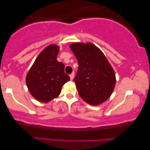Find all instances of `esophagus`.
<instances>
[{"instance_id":"1","label":"esophagus","mask_w":150,"mask_h":150,"mask_svg":"<svg viewBox=\"0 0 150 150\" xmlns=\"http://www.w3.org/2000/svg\"><path fill=\"white\" fill-rule=\"evenodd\" d=\"M69 77H70V79H71V81H72V80L74 79V72L71 73V74L69 75Z\"/></svg>"}]
</instances>
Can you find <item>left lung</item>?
<instances>
[{
	"label": "left lung",
	"mask_w": 150,
	"mask_h": 150,
	"mask_svg": "<svg viewBox=\"0 0 150 150\" xmlns=\"http://www.w3.org/2000/svg\"><path fill=\"white\" fill-rule=\"evenodd\" d=\"M69 47L79 65L74 79L79 96L91 105L103 103L111 95L116 83L111 65L104 53L91 43H73Z\"/></svg>",
	"instance_id": "8db88e82"
}]
</instances>
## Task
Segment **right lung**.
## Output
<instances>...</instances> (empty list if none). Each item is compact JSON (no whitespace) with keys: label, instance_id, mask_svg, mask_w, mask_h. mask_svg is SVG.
<instances>
[{"label":"right lung","instance_id":"1","mask_svg":"<svg viewBox=\"0 0 150 150\" xmlns=\"http://www.w3.org/2000/svg\"><path fill=\"white\" fill-rule=\"evenodd\" d=\"M59 51L57 45L46 47L26 74L28 91L37 100L44 103L58 97L63 85L70 80L64 71V64L57 60Z\"/></svg>","mask_w":150,"mask_h":150}]
</instances>
